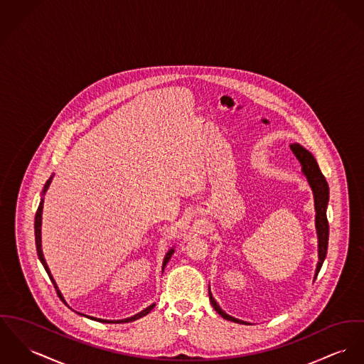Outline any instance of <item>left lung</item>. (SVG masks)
I'll list each match as a JSON object with an SVG mask.
<instances>
[{"instance_id": "8db88e82", "label": "left lung", "mask_w": 364, "mask_h": 364, "mask_svg": "<svg viewBox=\"0 0 364 364\" xmlns=\"http://www.w3.org/2000/svg\"><path fill=\"white\" fill-rule=\"evenodd\" d=\"M291 151L302 165V171L308 178L309 186L313 191V198H314V209H316V231H317V240H318V262L314 273V280L323 266V262L327 255V248H328V220H327V205H328V198H330V190L328 184L326 181V177L320 171V168L314 159V156L309 152L306 148H304L299 144H291ZM209 299L213 309L228 321L240 323V324H250L247 321L238 320L230 314H227L222 308L218 305L215 298L212 296V292L209 289Z\"/></svg>"}]
</instances>
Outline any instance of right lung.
I'll use <instances>...</instances> for the list:
<instances>
[{
    "label": "right lung",
    "mask_w": 364,
    "mask_h": 364,
    "mask_svg": "<svg viewBox=\"0 0 364 364\" xmlns=\"http://www.w3.org/2000/svg\"><path fill=\"white\" fill-rule=\"evenodd\" d=\"M51 181H53V176L48 178V181L46 183V186H44V188H43V196L46 194V191L48 190V187H50V184H51ZM43 203H44V198H41V200H40V205H38V209H37V212H36V218H34V235H36V248H37V255H38V259H40V262L43 263V266H44V269H46V272H47V274L50 276V280L53 281V284H54V287H55L56 294H58V296L62 299V302H65V299H63V296H62V294H60V291L58 289V287H56V282L54 279H53V276H51V272H50V269H48V266H47V262H46V259H44V255H43V250H41V215H43ZM173 252L174 250L171 248L170 251L166 253V256H165V259H164V264H162V270L165 269V266H166V263L168 262V259L171 257V255H173ZM155 308V304L154 305H149L148 308L144 309L140 313H137V314H134V316H132V317H127V318H123V320H104V318H97V317H91V316H85L83 313H79V314H82L84 317H88V318H91V320H95V321H100V323H129V321H134V320H137V318H140L142 316H146L152 309Z\"/></svg>",
    "instance_id": "obj_1"
}]
</instances>
